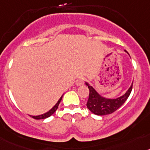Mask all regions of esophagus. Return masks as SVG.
I'll list each match as a JSON object with an SVG mask.
<instances>
[{
    "mask_svg": "<svg viewBox=\"0 0 150 150\" xmlns=\"http://www.w3.org/2000/svg\"><path fill=\"white\" fill-rule=\"evenodd\" d=\"M84 83V78H79L77 79L76 82H75V84L77 86H81V85L83 84Z\"/></svg>",
    "mask_w": 150,
    "mask_h": 150,
    "instance_id": "1",
    "label": "esophagus"
}]
</instances>
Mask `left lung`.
Instances as JSON below:
<instances>
[{"instance_id": "1", "label": "left lung", "mask_w": 150, "mask_h": 150, "mask_svg": "<svg viewBox=\"0 0 150 150\" xmlns=\"http://www.w3.org/2000/svg\"><path fill=\"white\" fill-rule=\"evenodd\" d=\"M125 52L129 54V53L125 50ZM85 84L88 87L89 90H90L89 98L87 102V108L96 115L103 116L112 114L113 112L117 110L119 108H120L123 105L124 102L127 100V98H129L132 92L133 82L127 91L125 92V94L116 98H105L98 93V92L87 82H85Z\"/></svg>"}]
</instances>
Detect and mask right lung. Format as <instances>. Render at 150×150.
Wrapping results in <instances>:
<instances>
[{
	"label": "right lung",
	"mask_w": 150,
	"mask_h": 150,
	"mask_svg": "<svg viewBox=\"0 0 150 150\" xmlns=\"http://www.w3.org/2000/svg\"><path fill=\"white\" fill-rule=\"evenodd\" d=\"M63 96H62L60 98V99H59V100L57 101V103H56V105H55L54 106V107L52 108V109H51V110H48V112H46V113H45V114H41V115L30 116V117H33V118H34V119H36V120H42V119L48 118V117H49L50 116H52V114H53L54 113V112L56 111V110H57V108H58V105H59V104H60V102H61L62 98H63Z\"/></svg>",
	"instance_id": "obj_1"
}]
</instances>
